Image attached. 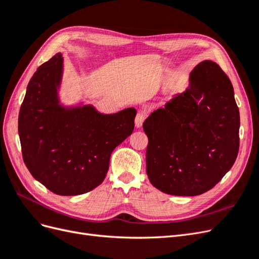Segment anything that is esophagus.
I'll list each match as a JSON object with an SVG mask.
<instances>
[{"instance_id": "1", "label": "esophagus", "mask_w": 259, "mask_h": 259, "mask_svg": "<svg viewBox=\"0 0 259 259\" xmlns=\"http://www.w3.org/2000/svg\"><path fill=\"white\" fill-rule=\"evenodd\" d=\"M146 112L145 111H139L137 114H136V117H135V126L136 127H140L143 125L145 119H146Z\"/></svg>"}]
</instances>
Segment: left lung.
<instances>
[{
  "instance_id": "obj_1",
  "label": "left lung",
  "mask_w": 259,
  "mask_h": 259,
  "mask_svg": "<svg viewBox=\"0 0 259 259\" xmlns=\"http://www.w3.org/2000/svg\"><path fill=\"white\" fill-rule=\"evenodd\" d=\"M147 174L160 191L193 197L211 189L236 161L240 113L232 84L216 62L202 61L190 86L149 115Z\"/></svg>"
}]
</instances>
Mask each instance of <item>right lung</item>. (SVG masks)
I'll return each instance as SVG.
<instances>
[{
	"instance_id": "right-lung-1",
	"label": "right lung",
	"mask_w": 259,
	"mask_h": 259,
	"mask_svg": "<svg viewBox=\"0 0 259 259\" xmlns=\"http://www.w3.org/2000/svg\"><path fill=\"white\" fill-rule=\"evenodd\" d=\"M61 54L37 68L18 115L22 159L36 180L59 195H79L104 182L113 149L134 131L136 110L101 114L58 104Z\"/></svg>"
}]
</instances>
